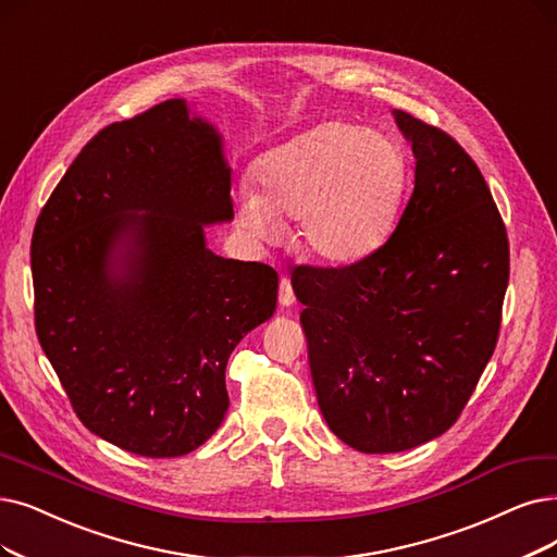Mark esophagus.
<instances>
[{
  "mask_svg": "<svg viewBox=\"0 0 557 557\" xmlns=\"http://www.w3.org/2000/svg\"><path fill=\"white\" fill-rule=\"evenodd\" d=\"M278 304L281 306H293L295 304V293H293V285L287 278H281L278 285Z\"/></svg>",
  "mask_w": 557,
  "mask_h": 557,
  "instance_id": "esophagus-1",
  "label": "esophagus"
}]
</instances>
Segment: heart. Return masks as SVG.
I'll return each mask as SVG.
<instances>
[{"mask_svg": "<svg viewBox=\"0 0 557 557\" xmlns=\"http://www.w3.org/2000/svg\"><path fill=\"white\" fill-rule=\"evenodd\" d=\"M407 173V154L386 132L322 123L262 154L260 191L239 187V219L253 237L278 239L281 216H297V244L308 256L359 262L391 235Z\"/></svg>", "mask_w": 557, "mask_h": 557, "instance_id": "b5f03b06", "label": "heart"}]
</instances>
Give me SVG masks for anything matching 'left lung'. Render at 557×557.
<instances>
[{
	"label": "left lung",
	"mask_w": 557,
	"mask_h": 557,
	"mask_svg": "<svg viewBox=\"0 0 557 557\" xmlns=\"http://www.w3.org/2000/svg\"><path fill=\"white\" fill-rule=\"evenodd\" d=\"M393 116L416 158L397 228L349 267L293 274L320 411L370 455L453 428L496 349L509 281L507 233L475 162L443 129Z\"/></svg>",
	"instance_id": "obj_1"
}]
</instances>
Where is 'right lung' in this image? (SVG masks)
I'll return each mask as SVG.
<instances>
[{"label": "right lung", "instance_id": "obj_1", "mask_svg": "<svg viewBox=\"0 0 557 557\" xmlns=\"http://www.w3.org/2000/svg\"><path fill=\"white\" fill-rule=\"evenodd\" d=\"M233 219L224 139L173 98L88 141L32 237L36 333L84 428L181 457L228 411L226 363L276 310L270 264L221 258Z\"/></svg>", "mask_w": 557, "mask_h": 557}]
</instances>
